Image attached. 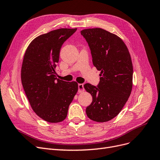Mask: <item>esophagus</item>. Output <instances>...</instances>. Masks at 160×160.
Wrapping results in <instances>:
<instances>
[{"label":"esophagus","mask_w":160,"mask_h":160,"mask_svg":"<svg viewBox=\"0 0 160 160\" xmlns=\"http://www.w3.org/2000/svg\"><path fill=\"white\" fill-rule=\"evenodd\" d=\"M84 91V88L83 84H78V92L81 93Z\"/></svg>","instance_id":"esophagus-1"}]
</instances>
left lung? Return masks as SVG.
Here are the masks:
<instances>
[{
  "label": "left lung",
  "mask_w": 160,
  "mask_h": 160,
  "mask_svg": "<svg viewBox=\"0 0 160 160\" xmlns=\"http://www.w3.org/2000/svg\"><path fill=\"white\" fill-rule=\"evenodd\" d=\"M80 33L90 47L93 66L101 71L98 86L88 83L84 86L92 96L86 115L92 121L107 122L120 113L131 95L133 75L131 55L119 37L103 29H85Z\"/></svg>",
  "instance_id": "obj_1"
}]
</instances>
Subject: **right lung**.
<instances>
[{"label": "right lung", "instance_id": "obj_1", "mask_svg": "<svg viewBox=\"0 0 160 160\" xmlns=\"http://www.w3.org/2000/svg\"><path fill=\"white\" fill-rule=\"evenodd\" d=\"M76 29L61 28L39 35L29 45L23 57V90L33 111L47 122L55 123L66 119L78 90L77 82L59 80L55 75L61 47Z\"/></svg>", "mask_w": 160, "mask_h": 160}]
</instances>
